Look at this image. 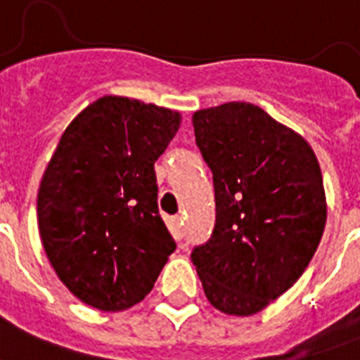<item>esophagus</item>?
Here are the masks:
<instances>
[{
    "label": "esophagus",
    "mask_w": 360,
    "mask_h": 360,
    "mask_svg": "<svg viewBox=\"0 0 360 360\" xmlns=\"http://www.w3.org/2000/svg\"><path fill=\"white\" fill-rule=\"evenodd\" d=\"M172 231H174V236L177 237V239H183V219H181V217H175V219L172 220Z\"/></svg>",
    "instance_id": "esophagus-1"
}]
</instances>
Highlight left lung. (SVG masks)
<instances>
[{
  "mask_svg": "<svg viewBox=\"0 0 360 360\" xmlns=\"http://www.w3.org/2000/svg\"><path fill=\"white\" fill-rule=\"evenodd\" d=\"M196 143L213 172L217 224L192 252L207 301L252 316L295 284L327 222L318 157L301 134L250 103L192 115Z\"/></svg>",
  "mask_w": 360,
  "mask_h": 360,
  "instance_id": "8db88e82",
  "label": "left lung"
}]
</instances>
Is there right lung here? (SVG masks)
I'll return each instance as SVG.
<instances>
[{"label":"right lung","mask_w":360,"mask_h":360,"mask_svg":"<svg viewBox=\"0 0 360 360\" xmlns=\"http://www.w3.org/2000/svg\"><path fill=\"white\" fill-rule=\"evenodd\" d=\"M181 114L129 97L97 98L65 129L37 194L48 262L103 312L134 307L175 250L158 217L155 160Z\"/></svg>","instance_id":"obj_1"}]
</instances>
